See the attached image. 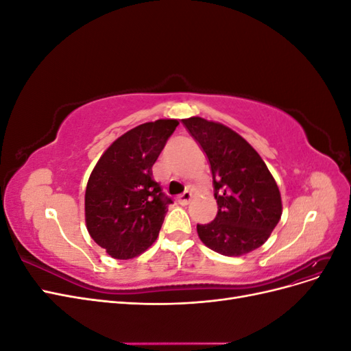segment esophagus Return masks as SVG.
I'll return each mask as SVG.
<instances>
[{
    "label": "esophagus",
    "instance_id": "34e87169",
    "mask_svg": "<svg viewBox=\"0 0 351 351\" xmlns=\"http://www.w3.org/2000/svg\"><path fill=\"white\" fill-rule=\"evenodd\" d=\"M192 197H193L192 192H189V190H187V192L182 193V195H180V196L177 197V202H178V204H180V205H187V204H189V202H190V200H192Z\"/></svg>",
    "mask_w": 351,
    "mask_h": 351
}]
</instances>
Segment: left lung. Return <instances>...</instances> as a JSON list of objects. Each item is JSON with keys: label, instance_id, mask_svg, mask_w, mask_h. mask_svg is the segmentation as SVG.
I'll return each instance as SVG.
<instances>
[{"label": "left lung", "instance_id": "left-lung-1", "mask_svg": "<svg viewBox=\"0 0 351 351\" xmlns=\"http://www.w3.org/2000/svg\"><path fill=\"white\" fill-rule=\"evenodd\" d=\"M182 123L208 158L218 204L215 219L197 224L200 240L226 256L261 247L282 214L280 190L268 167L228 127L200 117Z\"/></svg>", "mask_w": 351, "mask_h": 351}]
</instances>
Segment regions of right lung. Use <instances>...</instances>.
<instances>
[{
	"mask_svg": "<svg viewBox=\"0 0 351 351\" xmlns=\"http://www.w3.org/2000/svg\"><path fill=\"white\" fill-rule=\"evenodd\" d=\"M178 125L156 120L119 137L95 165L84 195L86 227L115 259H132L156 240L168 197L152 178V165Z\"/></svg>",
	"mask_w": 351,
	"mask_h": 351,
	"instance_id": "1",
	"label": "right lung"
}]
</instances>
